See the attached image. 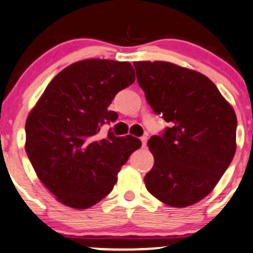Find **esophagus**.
Here are the masks:
<instances>
[{"instance_id":"obj_1","label":"esophagus","mask_w":253,"mask_h":253,"mask_svg":"<svg viewBox=\"0 0 253 253\" xmlns=\"http://www.w3.org/2000/svg\"><path fill=\"white\" fill-rule=\"evenodd\" d=\"M140 140H141L142 147H145L146 144H147V136H141V137H140Z\"/></svg>"}]
</instances>
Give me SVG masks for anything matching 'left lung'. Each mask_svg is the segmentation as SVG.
<instances>
[{"label":"left lung","mask_w":253,"mask_h":253,"mask_svg":"<svg viewBox=\"0 0 253 253\" xmlns=\"http://www.w3.org/2000/svg\"><path fill=\"white\" fill-rule=\"evenodd\" d=\"M134 67L147 103L169 124L147 142L155 163L144 179L146 189L171 207L196 204L233 161L235 112L201 73L161 61Z\"/></svg>","instance_id":"left-lung-1"}]
</instances>
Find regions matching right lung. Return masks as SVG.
Instances as JSON below:
<instances>
[{
  "mask_svg": "<svg viewBox=\"0 0 253 253\" xmlns=\"http://www.w3.org/2000/svg\"><path fill=\"white\" fill-rule=\"evenodd\" d=\"M135 82L129 62L84 59L52 79L25 123V151L41 183L68 207L85 210L113 189L117 174L141 141L101 126L116 122L109 105Z\"/></svg>",
  "mask_w": 253,
  "mask_h": 253,
  "instance_id": "right-lung-1",
  "label": "right lung"
}]
</instances>
